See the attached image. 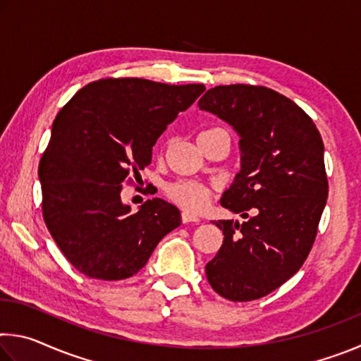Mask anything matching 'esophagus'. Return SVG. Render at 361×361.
I'll list each match as a JSON object with an SVG mask.
<instances>
[{"label": "esophagus", "mask_w": 361, "mask_h": 361, "mask_svg": "<svg viewBox=\"0 0 361 361\" xmlns=\"http://www.w3.org/2000/svg\"><path fill=\"white\" fill-rule=\"evenodd\" d=\"M181 221H183V224H186V223H199L200 219H199L197 216L191 215V213L183 212V213H181Z\"/></svg>", "instance_id": "esophagus-1"}]
</instances>
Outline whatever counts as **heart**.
Listing matches in <instances>:
<instances>
[{
	"mask_svg": "<svg viewBox=\"0 0 361 361\" xmlns=\"http://www.w3.org/2000/svg\"><path fill=\"white\" fill-rule=\"evenodd\" d=\"M219 132H224V130L221 129L205 130L199 135V142L200 140L213 135V133H219ZM166 194L172 202L181 207L183 210H186L189 213H199L205 209L207 204H209L210 199L213 197V188L194 180H176V181L169 183L166 186Z\"/></svg>",
	"mask_w": 361,
	"mask_h": 361,
	"instance_id": "b5f03b06",
	"label": "heart"
}]
</instances>
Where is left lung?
<instances>
[{
  "label": "left lung",
  "mask_w": 361,
  "mask_h": 361,
  "mask_svg": "<svg viewBox=\"0 0 361 361\" xmlns=\"http://www.w3.org/2000/svg\"><path fill=\"white\" fill-rule=\"evenodd\" d=\"M199 108L240 135L242 169L221 205L248 218L215 223L224 239L207 280L229 301H253L295 276L314 245L328 197L323 142L304 109L264 85H216Z\"/></svg>",
  "instance_id": "1"
}]
</instances>
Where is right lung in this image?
Segmentation results:
<instances>
[{"label": "right lung", "instance_id": "right-lung-1", "mask_svg": "<svg viewBox=\"0 0 361 361\" xmlns=\"http://www.w3.org/2000/svg\"><path fill=\"white\" fill-rule=\"evenodd\" d=\"M204 90V84L106 78L84 85L59 111L38 167L42 216L84 276H135L181 224L180 210L159 197L130 213L121 191L149 166L157 138Z\"/></svg>", "mask_w": 361, "mask_h": 361}]
</instances>
